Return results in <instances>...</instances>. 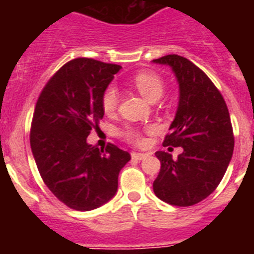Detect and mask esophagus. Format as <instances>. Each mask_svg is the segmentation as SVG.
<instances>
[{
  "mask_svg": "<svg viewBox=\"0 0 254 254\" xmlns=\"http://www.w3.org/2000/svg\"><path fill=\"white\" fill-rule=\"evenodd\" d=\"M133 160H143L147 158V154H142V152H132L131 154Z\"/></svg>",
  "mask_w": 254,
  "mask_h": 254,
  "instance_id": "esophagus-1",
  "label": "esophagus"
}]
</instances>
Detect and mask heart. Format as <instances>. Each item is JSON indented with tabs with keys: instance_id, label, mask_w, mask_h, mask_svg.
<instances>
[{
	"instance_id": "b5f03b06",
	"label": "heart",
	"mask_w": 254,
	"mask_h": 254,
	"mask_svg": "<svg viewBox=\"0 0 254 254\" xmlns=\"http://www.w3.org/2000/svg\"><path fill=\"white\" fill-rule=\"evenodd\" d=\"M132 84L137 89L138 93L149 102H156L160 99L164 93V81L160 76L154 72H140L134 75V77L132 78ZM117 105H118V91L113 85H111L103 93L102 107L105 113H112L116 111ZM120 134L126 141L137 145L142 143L143 141L142 132L132 126L125 127Z\"/></svg>"
}]
</instances>
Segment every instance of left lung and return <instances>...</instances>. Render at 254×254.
I'll return each instance as SVG.
<instances>
[{
	"label": "left lung",
	"instance_id": "obj_1",
	"mask_svg": "<svg viewBox=\"0 0 254 254\" xmlns=\"http://www.w3.org/2000/svg\"><path fill=\"white\" fill-rule=\"evenodd\" d=\"M152 62L172 67L179 84V104L164 146L183 147L177 160L155 152L160 172L155 194L173 206H192L210 196L225 174L234 150V134L223 95L190 60L168 55Z\"/></svg>",
	"mask_w": 254,
	"mask_h": 254
}]
</instances>
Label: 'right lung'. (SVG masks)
Wrapping results in <instances>:
<instances>
[{"instance_id":"add662e5","label":"right lung","mask_w":254,"mask_h":254,"mask_svg":"<svg viewBox=\"0 0 254 254\" xmlns=\"http://www.w3.org/2000/svg\"><path fill=\"white\" fill-rule=\"evenodd\" d=\"M120 64L75 58L49 78L38 98L30 146L39 174L61 202L90 211L108 202L118 174L131 155L113 143L105 150L89 145L91 129L104 116L102 96Z\"/></svg>"}]
</instances>
